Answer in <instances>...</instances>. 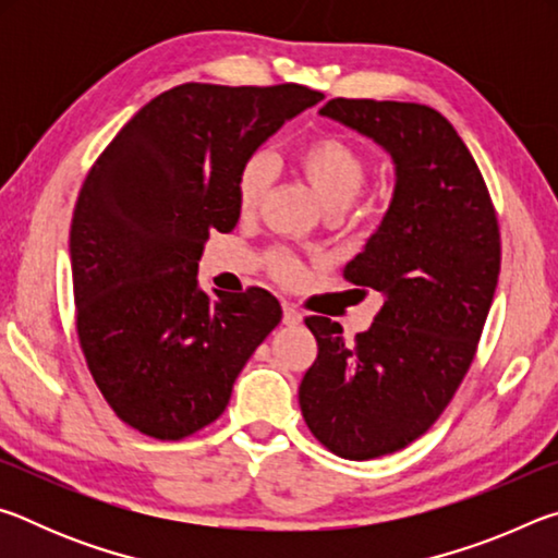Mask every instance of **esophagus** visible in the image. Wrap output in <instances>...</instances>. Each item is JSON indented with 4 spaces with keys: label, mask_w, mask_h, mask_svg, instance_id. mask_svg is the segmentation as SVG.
Instances as JSON below:
<instances>
[{
    "label": "esophagus",
    "mask_w": 558,
    "mask_h": 558,
    "mask_svg": "<svg viewBox=\"0 0 558 558\" xmlns=\"http://www.w3.org/2000/svg\"><path fill=\"white\" fill-rule=\"evenodd\" d=\"M282 323H286L288 327H295V325L302 323L300 310L295 305H290V302H286V305H282Z\"/></svg>",
    "instance_id": "esophagus-1"
}]
</instances>
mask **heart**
Segmentation results:
<instances>
[{"label":"heart","mask_w":558,"mask_h":558,"mask_svg":"<svg viewBox=\"0 0 558 558\" xmlns=\"http://www.w3.org/2000/svg\"><path fill=\"white\" fill-rule=\"evenodd\" d=\"M290 167L305 179L313 189L317 202L329 214L344 211L356 199L359 189L369 177V157L362 149L349 143V140L332 135V132H319L302 140L290 153ZM270 184V162L263 155H251L239 169L235 177V199L243 214L256 211ZM384 199V192H374L366 196V206ZM272 272L282 280L298 278L300 263L288 253L272 256Z\"/></svg>","instance_id":"obj_1"}]
</instances>
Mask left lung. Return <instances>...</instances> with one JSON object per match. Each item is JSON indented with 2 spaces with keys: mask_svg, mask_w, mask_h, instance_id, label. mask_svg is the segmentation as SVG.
<instances>
[{
  "mask_svg": "<svg viewBox=\"0 0 558 558\" xmlns=\"http://www.w3.org/2000/svg\"><path fill=\"white\" fill-rule=\"evenodd\" d=\"M319 112L379 143L396 165L389 211L344 278L384 295L349 344L342 325L307 317L317 359L300 411L347 460L421 438L465 379L493 305L502 245L487 184L456 128L421 102L332 98Z\"/></svg>",
  "mask_w": 558,
  "mask_h": 558,
  "instance_id": "8db88e82",
  "label": "left lung"
}]
</instances>
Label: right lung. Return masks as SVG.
<instances>
[{
	"instance_id": "add662e5",
	"label": "right lung",
	"mask_w": 558,
	"mask_h": 558,
	"mask_svg": "<svg viewBox=\"0 0 558 558\" xmlns=\"http://www.w3.org/2000/svg\"><path fill=\"white\" fill-rule=\"evenodd\" d=\"M323 93L182 83L159 93L90 167L73 209L75 329L120 421L182 440L226 411L235 376L278 327L263 288L196 286L209 231L239 221L235 177L272 132Z\"/></svg>"
}]
</instances>
